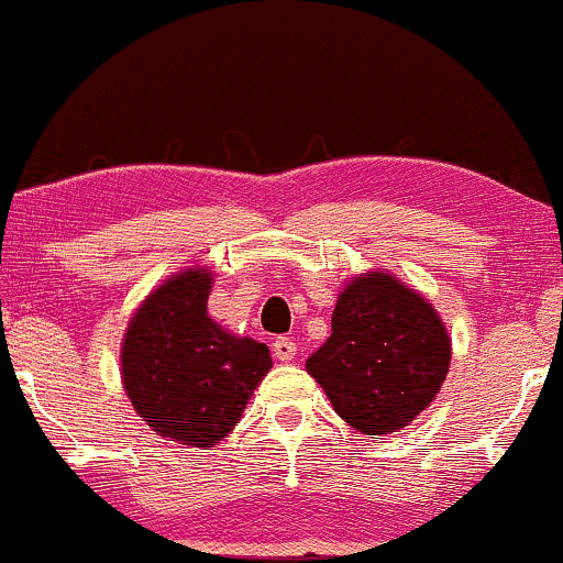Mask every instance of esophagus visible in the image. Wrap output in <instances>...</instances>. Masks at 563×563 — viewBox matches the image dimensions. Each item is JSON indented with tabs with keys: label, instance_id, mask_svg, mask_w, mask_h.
<instances>
[{
	"label": "esophagus",
	"instance_id": "obj_1",
	"mask_svg": "<svg viewBox=\"0 0 563 563\" xmlns=\"http://www.w3.org/2000/svg\"><path fill=\"white\" fill-rule=\"evenodd\" d=\"M295 354H298V346H295L292 338H279V341H274V356L279 362H292Z\"/></svg>",
	"mask_w": 563,
	"mask_h": 563
}]
</instances>
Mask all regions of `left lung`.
I'll return each mask as SVG.
<instances>
[{"mask_svg": "<svg viewBox=\"0 0 563 563\" xmlns=\"http://www.w3.org/2000/svg\"><path fill=\"white\" fill-rule=\"evenodd\" d=\"M451 367V335L421 292L386 271L346 282L328 341L306 360L338 416L362 434L408 427L438 397Z\"/></svg>", "mask_w": 563, "mask_h": 563, "instance_id": "8db88e82", "label": "left lung"}]
</instances>
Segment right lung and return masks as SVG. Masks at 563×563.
I'll return each mask as SVG.
<instances>
[{"instance_id":"right-lung-1","label":"right lung","mask_w":563,"mask_h":563,"mask_svg":"<svg viewBox=\"0 0 563 563\" xmlns=\"http://www.w3.org/2000/svg\"><path fill=\"white\" fill-rule=\"evenodd\" d=\"M214 274L177 271L131 313L120 343V378L142 421L187 449H214L241 421L274 360L265 343L209 317Z\"/></svg>"}]
</instances>
